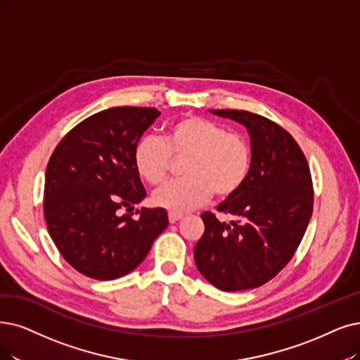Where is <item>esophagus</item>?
<instances>
[{
    "label": "esophagus",
    "instance_id": "esophagus-1",
    "mask_svg": "<svg viewBox=\"0 0 360 360\" xmlns=\"http://www.w3.org/2000/svg\"><path fill=\"white\" fill-rule=\"evenodd\" d=\"M181 217H183V214H180V212H172V211L168 212V220H169V223H177Z\"/></svg>",
    "mask_w": 360,
    "mask_h": 360
}]
</instances>
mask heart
<instances>
[{
  "mask_svg": "<svg viewBox=\"0 0 360 360\" xmlns=\"http://www.w3.org/2000/svg\"><path fill=\"white\" fill-rule=\"evenodd\" d=\"M184 162L186 179L169 183L153 193V204L172 212L204 205L212 193L233 196L245 184L252 153L248 140L211 120L188 115L167 128L164 140L145 136L134 148V165L150 186H161Z\"/></svg>",
  "mask_w": 360,
  "mask_h": 360,
  "instance_id": "heart-1",
  "label": "heart"
}]
</instances>
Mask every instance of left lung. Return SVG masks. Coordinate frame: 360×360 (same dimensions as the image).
<instances>
[{
  "instance_id": "obj_1",
  "label": "left lung",
  "mask_w": 360,
  "mask_h": 360,
  "mask_svg": "<svg viewBox=\"0 0 360 360\" xmlns=\"http://www.w3.org/2000/svg\"><path fill=\"white\" fill-rule=\"evenodd\" d=\"M247 127L251 171L240 191L217 211L236 220L200 215L205 232L193 250L202 276L221 291L262 286L291 262L313 212V183L306 156L279 124L248 110L215 109Z\"/></svg>"
}]
</instances>
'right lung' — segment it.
<instances>
[{
  "mask_svg": "<svg viewBox=\"0 0 360 360\" xmlns=\"http://www.w3.org/2000/svg\"><path fill=\"white\" fill-rule=\"evenodd\" d=\"M160 117L155 108L118 106L85 118L56 146L46 171L44 217L65 260L97 281L118 279L148 255L168 226L164 208L145 199L134 148ZM125 209V214L120 210Z\"/></svg>",
  "mask_w": 360,
  "mask_h": 360,
  "instance_id": "1",
  "label": "right lung"
}]
</instances>
